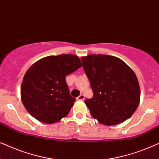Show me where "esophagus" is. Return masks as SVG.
I'll return each instance as SVG.
<instances>
[{
    "instance_id": "1",
    "label": "esophagus",
    "mask_w": 159,
    "mask_h": 159,
    "mask_svg": "<svg viewBox=\"0 0 159 159\" xmlns=\"http://www.w3.org/2000/svg\"><path fill=\"white\" fill-rule=\"evenodd\" d=\"M77 99L78 100V101H84V95L83 94L80 95L79 96L77 97Z\"/></svg>"
}]
</instances>
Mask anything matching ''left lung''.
Here are the masks:
<instances>
[{
	"mask_svg": "<svg viewBox=\"0 0 159 159\" xmlns=\"http://www.w3.org/2000/svg\"><path fill=\"white\" fill-rule=\"evenodd\" d=\"M92 98L84 101L93 118L106 126L122 123L140 103V89L133 70L120 58L103 54L82 57Z\"/></svg>",
	"mask_w": 159,
	"mask_h": 159,
	"instance_id": "1",
	"label": "left lung"
}]
</instances>
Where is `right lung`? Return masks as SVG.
I'll return each instance as SVG.
<instances>
[{
    "label": "right lung",
    "mask_w": 159,
    "mask_h": 159,
    "mask_svg": "<svg viewBox=\"0 0 159 159\" xmlns=\"http://www.w3.org/2000/svg\"><path fill=\"white\" fill-rule=\"evenodd\" d=\"M82 66L76 55L49 56L38 60L24 76L21 99L29 114L46 124L60 121L75 101L66 82V76Z\"/></svg>",
    "instance_id": "obj_1"
}]
</instances>
